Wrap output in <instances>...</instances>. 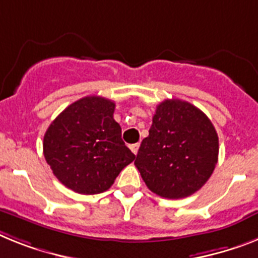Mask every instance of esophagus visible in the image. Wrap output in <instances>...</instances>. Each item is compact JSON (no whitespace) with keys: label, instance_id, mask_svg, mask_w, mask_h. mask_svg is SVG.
<instances>
[{"label":"esophagus","instance_id":"34e87169","mask_svg":"<svg viewBox=\"0 0 258 258\" xmlns=\"http://www.w3.org/2000/svg\"><path fill=\"white\" fill-rule=\"evenodd\" d=\"M139 147H140L139 143H135V144H131V146H130V148H131V151H133V152H134V155H138Z\"/></svg>","mask_w":258,"mask_h":258}]
</instances>
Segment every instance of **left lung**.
<instances>
[{"label":"left lung","mask_w":258,"mask_h":258,"mask_svg":"<svg viewBox=\"0 0 258 258\" xmlns=\"http://www.w3.org/2000/svg\"><path fill=\"white\" fill-rule=\"evenodd\" d=\"M218 153V134L206 114L186 101L165 99L156 107L135 165L151 191L179 199L207 182Z\"/></svg>","instance_id":"left-lung-1"}]
</instances>
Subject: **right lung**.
Returning a JSON list of instances; mask_svg holds the SVG:
<instances>
[{"label":"right lung","instance_id":"add662e5","mask_svg":"<svg viewBox=\"0 0 258 258\" xmlns=\"http://www.w3.org/2000/svg\"><path fill=\"white\" fill-rule=\"evenodd\" d=\"M114 110L110 99L84 97L60 112L45 131V161L68 189L88 196L106 191L135 160L122 140Z\"/></svg>","mask_w":258,"mask_h":258}]
</instances>
